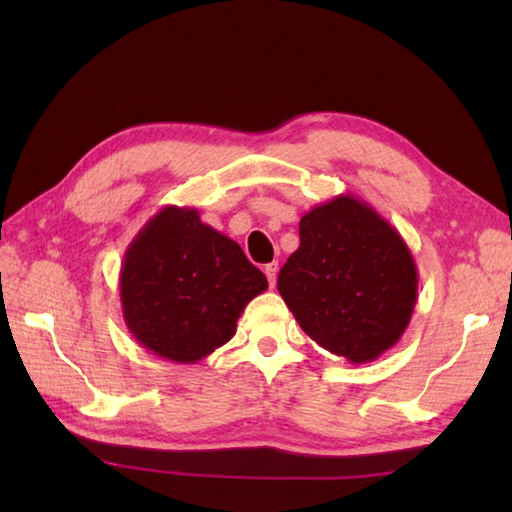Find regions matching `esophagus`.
Masks as SVG:
<instances>
[{
  "mask_svg": "<svg viewBox=\"0 0 512 512\" xmlns=\"http://www.w3.org/2000/svg\"><path fill=\"white\" fill-rule=\"evenodd\" d=\"M277 270H279V266H277V264H268V266L264 268V273H266V277H268V284H270V288H275Z\"/></svg>",
  "mask_w": 512,
  "mask_h": 512,
  "instance_id": "esophagus-1",
  "label": "esophagus"
}]
</instances>
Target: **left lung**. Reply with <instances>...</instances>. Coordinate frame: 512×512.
<instances>
[{
    "mask_svg": "<svg viewBox=\"0 0 512 512\" xmlns=\"http://www.w3.org/2000/svg\"><path fill=\"white\" fill-rule=\"evenodd\" d=\"M299 237L279 273V295L323 350L354 365L376 361L405 334L418 301L407 242L350 193L303 215Z\"/></svg>",
    "mask_w": 512,
    "mask_h": 512,
    "instance_id": "left-lung-1",
    "label": "left lung"
}]
</instances>
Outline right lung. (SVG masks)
Listing matches in <instances>:
<instances>
[{"label":"right lung","instance_id":"right-lung-1","mask_svg":"<svg viewBox=\"0 0 512 512\" xmlns=\"http://www.w3.org/2000/svg\"><path fill=\"white\" fill-rule=\"evenodd\" d=\"M118 288L129 334L151 354L193 365L233 339L268 281L198 209L169 204L127 246Z\"/></svg>","mask_w":512,"mask_h":512}]
</instances>
